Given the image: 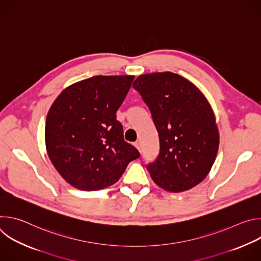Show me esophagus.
<instances>
[{"mask_svg":"<svg viewBox=\"0 0 261 261\" xmlns=\"http://www.w3.org/2000/svg\"><path fill=\"white\" fill-rule=\"evenodd\" d=\"M134 145H135V147L137 148V150H138L139 152H141V141H140V140H137V141L134 143Z\"/></svg>","mask_w":261,"mask_h":261,"instance_id":"esophagus-1","label":"esophagus"}]
</instances>
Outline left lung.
Instances as JSON below:
<instances>
[{
	"instance_id": "8db88e82",
	"label": "left lung",
	"mask_w": 261,
	"mask_h": 261,
	"mask_svg": "<svg viewBox=\"0 0 261 261\" xmlns=\"http://www.w3.org/2000/svg\"><path fill=\"white\" fill-rule=\"evenodd\" d=\"M151 110L160 153L146 166L153 180L169 192L189 190L208 174L219 147L214 111L204 95L172 72L143 74L133 83Z\"/></svg>"
}]
</instances>
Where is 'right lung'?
Returning a JSON list of instances; mask_svg holds the SVG:
<instances>
[{
    "label": "right lung",
    "instance_id": "obj_1",
    "mask_svg": "<svg viewBox=\"0 0 261 261\" xmlns=\"http://www.w3.org/2000/svg\"><path fill=\"white\" fill-rule=\"evenodd\" d=\"M134 80L133 75H97L66 88L46 118L48 157L73 187L95 191L114 185L128 164L139 158L124 140L116 113Z\"/></svg>",
    "mask_w": 261,
    "mask_h": 261
}]
</instances>
